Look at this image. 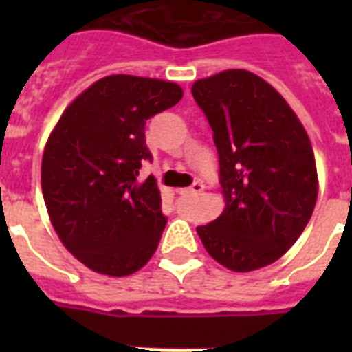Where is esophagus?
Listing matches in <instances>:
<instances>
[{
  "label": "esophagus",
  "instance_id": "esophagus-1",
  "mask_svg": "<svg viewBox=\"0 0 352 352\" xmlns=\"http://www.w3.org/2000/svg\"><path fill=\"white\" fill-rule=\"evenodd\" d=\"M204 190V184L203 182H193L192 186L188 188V190H182L184 193H192V195H197V193H201Z\"/></svg>",
  "mask_w": 352,
  "mask_h": 352
}]
</instances>
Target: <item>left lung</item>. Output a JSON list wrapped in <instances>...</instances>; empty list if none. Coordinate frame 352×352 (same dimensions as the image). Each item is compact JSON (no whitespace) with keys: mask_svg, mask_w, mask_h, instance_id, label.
<instances>
[{"mask_svg":"<svg viewBox=\"0 0 352 352\" xmlns=\"http://www.w3.org/2000/svg\"><path fill=\"white\" fill-rule=\"evenodd\" d=\"M192 95L214 131L226 206L197 226L204 248L235 272L278 261L311 219L318 197L314 151L296 113L245 69L197 80Z\"/></svg>","mask_w":352,"mask_h":352,"instance_id":"left-lung-1","label":"left lung"}]
</instances>
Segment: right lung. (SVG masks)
<instances>
[{
  "label": "right lung",
  "mask_w": 352,
  "mask_h": 352,
  "mask_svg": "<svg viewBox=\"0 0 352 352\" xmlns=\"http://www.w3.org/2000/svg\"><path fill=\"white\" fill-rule=\"evenodd\" d=\"M182 98L173 82L113 74L63 111L41 160V192L65 248L106 276H129L151 259L166 215L144 127Z\"/></svg>",
  "instance_id": "1"
}]
</instances>
